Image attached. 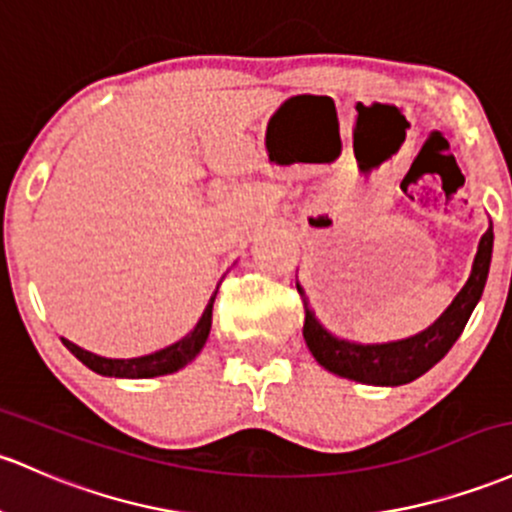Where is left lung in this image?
Instances as JSON below:
<instances>
[{"mask_svg":"<svg viewBox=\"0 0 512 512\" xmlns=\"http://www.w3.org/2000/svg\"><path fill=\"white\" fill-rule=\"evenodd\" d=\"M493 250V226H488L479 243V252L474 257L469 282L459 291L452 306L442 313L428 330L408 340L389 342V345H355V342L338 340L318 323L313 311L308 308L306 294L299 284L306 320H303V340L308 350L316 357L320 367L328 372L345 376V379L362 381L372 386H401L423 376L447 355L449 347L462 335L466 320L484 294L488 267H491Z\"/></svg>","mask_w":512,"mask_h":512,"instance_id":"obj_1","label":"left lung"}]
</instances>
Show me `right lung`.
<instances>
[{"mask_svg":"<svg viewBox=\"0 0 512 512\" xmlns=\"http://www.w3.org/2000/svg\"><path fill=\"white\" fill-rule=\"evenodd\" d=\"M218 286H216V291H213L204 316L199 318V323H196V328L192 330V333L184 335L182 340L174 342V345H170V347H165V350L153 352V355L133 357V359H106V357L92 355V352L82 350V347L72 345V342L65 338H63V345L72 352V355L80 359L84 367H89L92 372H97L101 376H119V379H150V376L172 374V372H177V369H182L184 364L192 362V359L201 352V347H204L206 338H209L211 318H213V301H216Z\"/></svg>","mask_w":512,"mask_h":512,"instance_id":"add662e5","label":"right lung"}]
</instances>
